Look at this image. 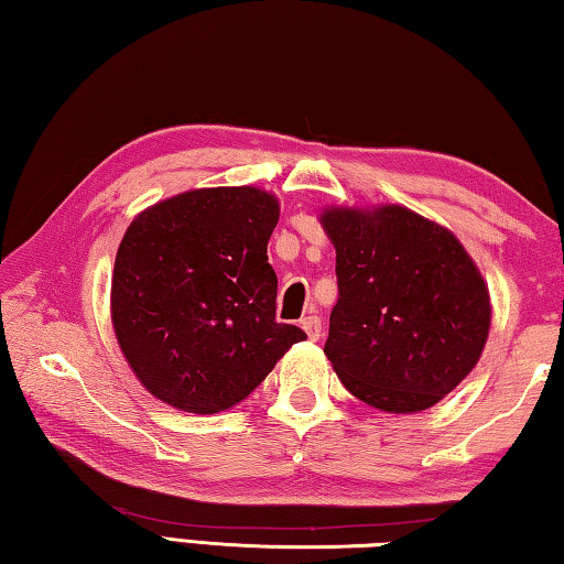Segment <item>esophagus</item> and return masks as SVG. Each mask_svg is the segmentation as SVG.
I'll return each instance as SVG.
<instances>
[{
  "label": "esophagus",
  "instance_id": "1",
  "mask_svg": "<svg viewBox=\"0 0 564 564\" xmlns=\"http://www.w3.org/2000/svg\"><path fill=\"white\" fill-rule=\"evenodd\" d=\"M301 328L305 330V336H308L311 340L321 338V318L318 316H305L301 321Z\"/></svg>",
  "mask_w": 564,
  "mask_h": 564
}]
</instances>
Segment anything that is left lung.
I'll list each match as a JSON object with an SVG mask.
<instances>
[{"mask_svg": "<svg viewBox=\"0 0 564 564\" xmlns=\"http://www.w3.org/2000/svg\"><path fill=\"white\" fill-rule=\"evenodd\" d=\"M338 303L326 358L380 413H423L473 373L490 336V291L451 228L400 204L326 206Z\"/></svg>", "mask_w": 564, "mask_h": 564, "instance_id": "1", "label": "left lung"}]
</instances>
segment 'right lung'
<instances>
[{"mask_svg":"<svg viewBox=\"0 0 564 564\" xmlns=\"http://www.w3.org/2000/svg\"><path fill=\"white\" fill-rule=\"evenodd\" d=\"M281 204L259 186L191 188L141 212L111 273V326L151 395L184 413L241 403L305 333L275 323L269 238Z\"/></svg>","mask_w":564,"mask_h":564,"instance_id":"obj_1","label":"right lung"}]
</instances>
